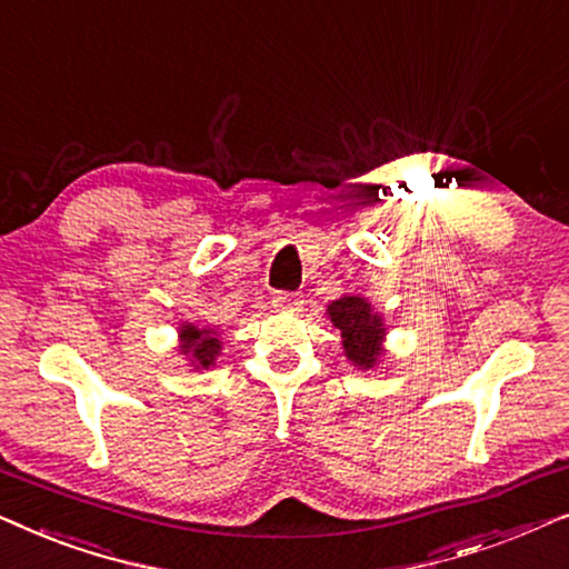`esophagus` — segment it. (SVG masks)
<instances>
[{"label": "esophagus", "mask_w": 569, "mask_h": 569, "mask_svg": "<svg viewBox=\"0 0 569 569\" xmlns=\"http://www.w3.org/2000/svg\"><path fill=\"white\" fill-rule=\"evenodd\" d=\"M302 295L298 292H277L274 300H271V306L277 310H300L302 308Z\"/></svg>", "instance_id": "obj_1"}]
</instances>
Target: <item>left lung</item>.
I'll return each instance as SVG.
<instances>
[{
	"label": "left lung",
	"instance_id": "obj_1",
	"mask_svg": "<svg viewBox=\"0 0 569 569\" xmlns=\"http://www.w3.org/2000/svg\"><path fill=\"white\" fill-rule=\"evenodd\" d=\"M329 318L345 337V352L360 368H372L380 357V339L386 337L383 321L370 310L365 298H341L329 306Z\"/></svg>",
	"mask_w": 569,
	"mask_h": 569
}]
</instances>
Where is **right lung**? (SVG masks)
I'll list each match as a JSON object with an SVG mask.
<instances>
[{"mask_svg": "<svg viewBox=\"0 0 569 569\" xmlns=\"http://www.w3.org/2000/svg\"><path fill=\"white\" fill-rule=\"evenodd\" d=\"M181 352L183 355H191L193 360H197L201 368H209L212 360L220 352V339L214 337V331H207V329H197V326H181Z\"/></svg>", "mask_w": 569, "mask_h": 569, "instance_id": "add662e5", "label": "right lung"}]
</instances>
